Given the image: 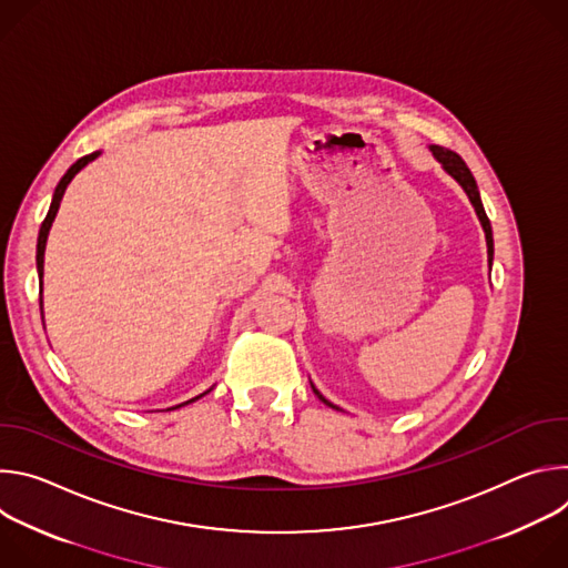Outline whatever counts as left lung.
Instances as JSON below:
<instances>
[{
  "label": "left lung",
  "mask_w": 568,
  "mask_h": 568,
  "mask_svg": "<svg viewBox=\"0 0 568 568\" xmlns=\"http://www.w3.org/2000/svg\"><path fill=\"white\" fill-rule=\"evenodd\" d=\"M432 152H434V156L440 161L443 169H445V171L463 186V191L467 193V197H469V202H471V206H474V211H476V215H478V220H480V226H483V231H485V242H488V261H490V265H493V256H495L493 226H490L488 215H485V209H483V202H480V195H478V186H476L474 175L469 173V169L465 166V161H463L454 150H447V148H443V145H432ZM312 390L316 393V397H318L321 402H326L328 407L339 409V407H335L333 402H328L326 397H323L314 386H312Z\"/></svg>",
  "instance_id": "left-lung-1"
}]
</instances>
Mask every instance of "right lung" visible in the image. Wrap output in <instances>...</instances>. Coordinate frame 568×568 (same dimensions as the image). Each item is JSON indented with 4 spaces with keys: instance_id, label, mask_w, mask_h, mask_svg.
<instances>
[{
    "instance_id": "add662e5",
    "label": "right lung",
    "mask_w": 568,
    "mask_h": 568,
    "mask_svg": "<svg viewBox=\"0 0 568 568\" xmlns=\"http://www.w3.org/2000/svg\"><path fill=\"white\" fill-rule=\"evenodd\" d=\"M101 152H92V154H85V156H80L75 164L62 175V180L58 182V186H55V193H53V200H51V206H49V213H47V217H44V222H42V226H40V233H38V254H36V263H38V276H40V294H42V274H44V247H47V235H49V229H51V224H53V220H55V213H58V209H60V200H62V195H64V191H67V186H69V182L75 178V173L78 171H83L90 161H94L97 156H99ZM40 305H42V301H40ZM211 390V388H209ZM206 390V393H209ZM204 395V393H202ZM202 395H197V397H193V399H189V402H195V399H200ZM189 402H184V404H189ZM184 404H178V407H173V409H180V407H184Z\"/></svg>"
}]
</instances>
